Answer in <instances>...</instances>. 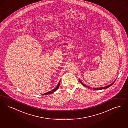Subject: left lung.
I'll use <instances>...</instances> for the list:
<instances>
[{
    "mask_svg": "<svg viewBox=\"0 0 128 128\" xmlns=\"http://www.w3.org/2000/svg\"><path fill=\"white\" fill-rule=\"evenodd\" d=\"M80 83L82 84L83 86H85V87H86V88H90V86H86V84H83L80 80ZM115 80L113 82V83H112V84H109V85H108V86H104V87H102V88H93V89L94 90H101V89H106V88H109L110 86L112 84H114V83L115 82Z\"/></svg>",
    "mask_w": 128,
    "mask_h": 128,
    "instance_id": "obj_1",
    "label": "left lung"
}]
</instances>
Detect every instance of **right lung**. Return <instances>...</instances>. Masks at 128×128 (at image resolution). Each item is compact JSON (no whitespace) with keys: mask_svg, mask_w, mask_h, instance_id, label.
Masks as SVG:
<instances>
[{"mask_svg":"<svg viewBox=\"0 0 128 128\" xmlns=\"http://www.w3.org/2000/svg\"><path fill=\"white\" fill-rule=\"evenodd\" d=\"M60 81H59V82H58V84L57 86H56L55 88H54V89H52V90H51L50 91H49V92H47V93H44V94L42 95H47V94H52V93H53V92H55V91L57 90L58 89V88H59L60 85Z\"/></svg>","mask_w":128,"mask_h":128,"instance_id":"obj_1","label":"right lung"}]
</instances>
